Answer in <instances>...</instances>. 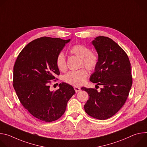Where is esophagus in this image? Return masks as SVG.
I'll return each mask as SVG.
<instances>
[{"instance_id": "obj_1", "label": "esophagus", "mask_w": 147, "mask_h": 147, "mask_svg": "<svg viewBox=\"0 0 147 147\" xmlns=\"http://www.w3.org/2000/svg\"><path fill=\"white\" fill-rule=\"evenodd\" d=\"M74 90H75V91H76V92H80V91H81V88H79V87H74Z\"/></svg>"}]
</instances>
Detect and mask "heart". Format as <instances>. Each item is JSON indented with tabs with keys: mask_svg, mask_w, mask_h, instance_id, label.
Wrapping results in <instances>:
<instances>
[{
	"mask_svg": "<svg viewBox=\"0 0 147 147\" xmlns=\"http://www.w3.org/2000/svg\"><path fill=\"white\" fill-rule=\"evenodd\" d=\"M70 52L81 59V67H85L90 71L94 70L99 63L98 55L94 52H92L91 49L86 45L76 44L71 47ZM56 65L61 71H64L66 70V57L63 52L57 54L56 58ZM88 75L87 70L82 69L77 71L69 72L64 76L63 80L69 84L78 87L85 82Z\"/></svg>",
	"mask_w": 147,
	"mask_h": 147,
	"instance_id": "heart-1",
	"label": "heart"
}]
</instances>
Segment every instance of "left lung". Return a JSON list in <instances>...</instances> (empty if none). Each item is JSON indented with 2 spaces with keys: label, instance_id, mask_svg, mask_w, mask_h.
I'll use <instances>...</instances> for the list:
<instances>
[{
  "label": "left lung",
  "instance_id": "obj_1",
  "mask_svg": "<svg viewBox=\"0 0 147 147\" xmlns=\"http://www.w3.org/2000/svg\"><path fill=\"white\" fill-rule=\"evenodd\" d=\"M92 44L98 54L99 63L90 80L103 88L98 92L82 87L89 95L84 107L89 116L105 120L115 115L127 100L133 83L131 65L126 53L112 39L99 36Z\"/></svg>",
  "mask_w": 147,
  "mask_h": 147
}]
</instances>
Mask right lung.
Segmentation results:
<instances>
[{
    "label": "right lung",
    "mask_w": 147,
    "mask_h": 147,
    "mask_svg": "<svg viewBox=\"0 0 147 147\" xmlns=\"http://www.w3.org/2000/svg\"><path fill=\"white\" fill-rule=\"evenodd\" d=\"M70 39L43 36L27 44L19 53L13 68V87L23 106L36 118L46 122L64 114L69 100L75 94L65 82L50 90L51 80L60 71L56 65L57 54Z\"/></svg>",
    "instance_id": "1"
}]
</instances>
